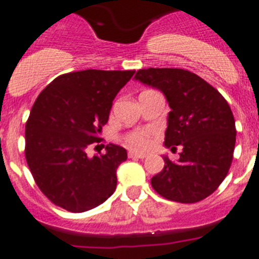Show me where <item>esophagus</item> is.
Listing matches in <instances>:
<instances>
[{
	"mask_svg": "<svg viewBox=\"0 0 259 259\" xmlns=\"http://www.w3.org/2000/svg\"><path fill=\"white\" fill-rule=\"evenodd\" d=\"M129 157H133V159H145L147 155H145V153H140V152H136V151H130Z\"/></svg>",
	"mask_w": 259,
	"mask_h": 259,
	"instance_id": "obj_1",
	"label": "esophagus"
}]
</instances>
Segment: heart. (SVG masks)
<instances>
[{
	"label": "heart",
	"instance_id": "1",
	"mask_svg": "<svg viewBox=\"0 0 259 259\" xmlns=\"http://www.w3.org/2000/svg\"><path fill=\"white\" fill-rule=\"evenodd\" d=\"M151 129H138L127 134L125 137V141L126 144H127L129 147L133 148V149L144 151V149H147V148L149 147V144H151Z\"/></svg>",
	"mask_w": 259,
	"mask_h": 259
}]
</instances>
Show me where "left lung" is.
I'll use <instances>...</instances> for the list:
<instances>
[{"mask_svg":"<svg viewBox=\"0 0 259 259\" xmlns=\"http://www.w3.org/2000/svg\"><path fill=\"white\" fill-rule=\"evenodd\" d=\"M134 78L163 92L171 111L164 145L183 151L177 163L164 155V168L151 179L161 197L193 204L210 195L228 174L236 129L227 100L210 84L185 69H140Z\"/></svg>","mask_w":259,"mask_h":259,"instance_id":"obj_1","label":"left lung"}]
</instances>
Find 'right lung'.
Listing matches in <instances>:
<instances>
[{
	"label": "right lung",
	"instance_id": "right-lung-1",
	"mask_svg": "<svg viewBox=\"0 0 259 259\" xmlns=\"http://www.w3.org/2000/svg\"><path fill=\"white\" fill-rule=\"evenodd\" d=\"M134 70H80L51 81L35 100L25 125V159L43 194L57 206L81 213L103 204L115 191L116 168L125 148L108 144L106 153L88 157L100 143L112 100Z\"/></svg>",
	"mask_w": 259,
	"mask_h": 259
}]
</instances>
